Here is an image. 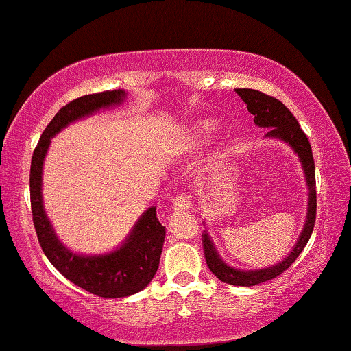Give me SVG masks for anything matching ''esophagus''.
<instances>
[{"label":"esophagus","mask_w":351,"mask_h":351,"mask_svg":"<svg viewBox=\"0 0 351 351\" xmlns=\"http://www.w3.org/2000/svg\"><path fill=\"white\" fill-rule=\"evenodd\" d=\"M192 206V198L187 193H180V195L175 197L173 200V211L175 213H181V211H187Z\"/></svg>","instance_id":"34e87169"}]
</instances>
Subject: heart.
<instances>
[{
	"instance_id": "obj_1",
	"label": "heart",
	"mask_w": 351,
	"mask_h": 351,
	"mask_svg": "<svg viewBox=\"0 0 351 351\" xmlns=\"http://www.w3.org/2000/svg\"><path fill=\"white\" fill-rule=\"evenodd\" d=\"M216 129V123L213 119H203V121L193 123L189 130H187L186 142L191 146H202L208 142V138L211 137V134Z\"/></svg>"
}]
</instances>
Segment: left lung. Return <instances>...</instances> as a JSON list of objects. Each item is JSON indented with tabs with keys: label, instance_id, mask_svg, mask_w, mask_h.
Instances as JSON below:
<instances>
[{
	"label": "left lung",
	"instance_id": "1",
	"mask_svg": "<svg viewBox=\"0 0 351 351\" xmlns=\"http://www.w3.org/2000/svg\"><path fill=\"white\" fill-rule=\"evenodd\" d=\"M238 96L243 99L247 106L250 114H254V123L261 128H269L268 137H276L290 143L293 149L296 151L298 156L302 162V169L307 178V184H309V213H307V221L304 230H302L301 238L293 249V252L287 257L282 263L273 266V268H265L260 271H238L233 269L232 266H227L223 261L219 258V255L214 249V245L209 239L208 233L203 232L202 243L203 252H205L206 265L211 269V273L221 279L222 282L230 285H241L250 287L257 285L261 282L271 280L279 274L284 273L291 266L293 261L298 258V255L302 252L306 247L307 241L311 239V234L315 226V214H317V191H315V164H313L312 148L309 138L301 129L300 123L293 117L291 112L282 104L279 99H276L269 94H265L257 90H249V88H237L234 90Z\"/></svg>",
	"mask_w": 351,
	"mask_h": 351
}]
</instances>
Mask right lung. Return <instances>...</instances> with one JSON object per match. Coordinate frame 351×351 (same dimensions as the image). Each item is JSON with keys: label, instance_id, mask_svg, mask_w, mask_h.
<instances>
[{"label": "right lung", "instance_id": "right-lung-1", "mask_svg": "<svg viewBox=\"0 0 351 351\" xmlns=\"http://www.w3.org/2000/svg\"><path fill=\"white\" fill-rule=\"evenodd\" d=\"M124 91H102L86 94L67 102L47 124L34 148L29 169V197L33 223L45 257L60 273L80 289L102 298H123L143 290L153 280L159 268L165 227L156 217V208H149L140 219L121 247L101 257H82L67 250L58 239L42 208L40 182L42 164L50 138L71 121L86 117L102 107L119 104Z\"/></svg>", "mask_w": 351, "mask_h": 351}]
</instances>
